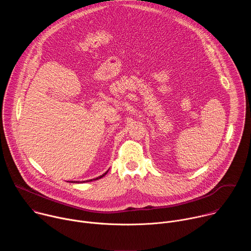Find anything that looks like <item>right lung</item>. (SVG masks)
Returning a JSON list of instances; mask_svg holds the SVG:
<instances>
[{
  "label": "right lung",
  "mask_w": 251,
  "mask_h": 251,
  "mask_svg": "<svg viewBox=\"0 0 251 251\" xmlns=\"http://www.w3.org/2000/svg\"><path fill=\"white\" fill-rule=\"evenodd\" d=\"M107 172H108V171H107ZM107 172L106 173H104L103 175H101V176H99L98 177H96V178H93V180H98V178H101L102 176H104L106 174H107ZM93 180H88V181H82V182H77V181H73V182H70V183H85V182H90V181H93Z\"/></svg>",
  "instance_id": "obj_1"
}]
</instances>
